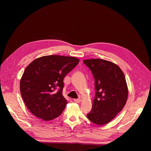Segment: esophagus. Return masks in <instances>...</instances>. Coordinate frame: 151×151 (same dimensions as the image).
Returning <instances> with one entry per match:
<instances>
[{"mask_svg": "<svg viewBox=\"0 0 151 151\" xmlns=\"http://www.w3.org/2000/svg\"><path fill=\"white\" fill-rule=\"evenodd\" d=\"M74 101L76 102V103H80L81 101V99H74Z\"/></svg>", "mask_w": 151, "mask_h": 151, "instance_id": "esophagus-1", "label": "esophagus"}]
</instances>
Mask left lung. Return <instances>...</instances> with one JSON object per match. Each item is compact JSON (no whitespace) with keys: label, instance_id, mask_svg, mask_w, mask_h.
Instances as JSON below:
<instances>
[{"label":"left lung","instance_id":"8db88e82","mask_svg":"<svg viewBox=\"0 0 151 151\" xmlns=\"http://www.w3.org/2000/svg\"><path fill=\"white\" fill-rule=\"evenodd\" d=\"M83 62L92 72L95 79V98L87 117L96 125L107 124L127 103L129 91L125 75L116 64L108 60L93 58Z\"/></svg>","mask_w":151,"mask_h":151}]
</instances>
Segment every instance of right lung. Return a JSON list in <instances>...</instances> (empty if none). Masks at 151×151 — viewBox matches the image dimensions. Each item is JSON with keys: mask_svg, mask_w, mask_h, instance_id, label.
Masks as SVG:
<instances>
[{"mask_svg": "<svg viewBox=\"0 0 151 151\" xmlns=\"http://www.w3.org/2000/svg\"><path fill=\"white\" fill-rule=\"evenodd\" d=\"M79 62L77 58L47 55L26 67L20 81V92L31 113L44 121L60 116L67 101L62 95L63 79Z\"/></svg>", "mask_w": 151, "mask_h": 151, "instance_id": "right-lung-1", "label": "right lung"}]
</instances>
